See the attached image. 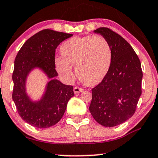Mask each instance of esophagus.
Here are the masks:
<instances>
[{
  "mask_svg": "<svg viewBox=\"0 0 158 158\" xmlns=\"http://www.w3.org/2000/svg\"><path fill=\"white\" fill-rule=\"evenodd\" d=\"M83 90H83L82 88H79V87H77V86L74 87V88H73V91H74V93H75V94L80 93V92H82Z\"/></svg>",
  "mask_w": 158,
  "mask_h": 158,
  "instance_id": "obj_1",
  "label": "esophagus"
}]
</instances>
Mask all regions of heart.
Wrapping results in <instances>:
<instances>
[{
	"label": "heart",
	"instance_id": "heart-1",
	"mask_svg": "<svg viewBox=\"0 0 158 158\" xmlns=\"http://www.w3.org/2000/svg\"><path fill=\"white\" fill-rule=\"evenodd\" d=\"M62 58L55 60L56 68L67 80H72L75 67L78 79L88 86L100 84L109 71L112 61V49L102 35L73 37L60 47Z\"/></svg>",
	"mask_w": 158,
	"mask_h": 158
}]
</instances>
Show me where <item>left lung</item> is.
<instances>
[{
	"label": "left lung",
	"instance_id": "1",
	"mask_svg": "<svg viewBox=\"0 0 158 158\" xmlns=\"http://www.w3.org/2000/svg\"><path fill=\"white\" fill-rule=\"evenodd\" d=\"M109 41L111 65L100 84L92 88L91 115L106 127L122 124L135 113L142 94L143 71L138 56L129 43L108 27L94 30Z\"/></svg>",
	"mask_w": 158,
	"mask_h": 158
}]
</instances>
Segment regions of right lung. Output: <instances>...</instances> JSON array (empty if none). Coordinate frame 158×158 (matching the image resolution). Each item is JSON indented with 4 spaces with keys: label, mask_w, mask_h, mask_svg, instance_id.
<instances>
[{
    "label": "right lung",
    "mask_w": 158,
    "mask_h": 158,
    "mask_svg": "<svg viewBox=\"0 0 158 158\" xmlns=\"http://www.w3.org/2000/svg\"><path fill=\"white\" fill-rule=\"evenodd\" d=\"M73 35L70 33L45 29L30 37L23 44L15 59L12 73V99L23 120L39 128H47L59 122L64 115L69 99L74 95L72 85L62 84L57 79L56 49L61 41ZM42 69L52 79L41 101H30L25 92V80L32 68Z\"/></svg>",
    "instance_id": "right-lung-1"
}]
</instances>
